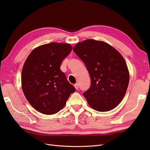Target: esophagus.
Instances as JSON below:
<instances>
[{"instance_id": "34e87169", "label": "esophagus", "mask_w": 150, "mask_h": 150, "mask_svg": "<svg viewBox=\"0 0 150 150\" xmlns=\"http://www.w3.org/2000/svg\"><path fill=\"white\" fill-rule=\"evenodd\" d=\"M74 88H76V90H78V89L79 88V85H78V83L75 84V85H74Z\"/></svg>"}]
</instances>
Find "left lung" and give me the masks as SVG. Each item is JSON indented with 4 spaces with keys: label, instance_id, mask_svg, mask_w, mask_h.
<instances>
[{
    "label": "left lung",
    "instance_id": "8db88e82",
    "mask_svg": "<svg viewBox=\"0 0 150 150\" xmlns=\"http://www.w3.org/2000/svg\"><path fill=\"white\" fill-rule=\"evenodd\" d=\"M73 51L90 76L91 86L83 93L90 106L101 112L116 108L125 96L130 78L122 54L107 42L93 39L77 43Z\"/></svg>",
    "mask_w": 150,
    "mask_h": 150
}]
</instances>
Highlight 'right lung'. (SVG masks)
<instances>
[{
  "label": "right lung",
  "instance_id": "right-lung-1",
  "mask_svg": "<svg viewBox=\"0 0 150 150\" xmlns=\"http://www.w3.org/2000/svg\"><path fill=\"white\" fill-rule=\"evenodd\" d=\"M72 49L67 43L45 44L33 50L25 62L21 76L23 92L32 106L42 114L58 112L76 91L60 69Z\"/></svg>",
  "mask_w": 150,
  "mask_h": 150
}]
</instances>
